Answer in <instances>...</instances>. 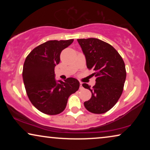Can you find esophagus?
Wrapping results in <instances>:
<instances>
[{"instance_id": "1", "label": "esophagus", "mask_w": 150, "mask_h": 150, "mask_svg": "<svg viewBox=\"0 0 150 150\" xmlns=\"http://www.w3.org/2000/svg\"><path fill=\"white\" fill-rule=\"evenodd\" d=\"M80 89H83V83H80V87H79Z\"/></svg>"}]
</instances>
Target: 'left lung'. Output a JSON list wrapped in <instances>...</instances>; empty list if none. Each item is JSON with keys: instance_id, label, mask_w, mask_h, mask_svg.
<instances>
[{"instance_id": "8db88e82", "label": "left lung", "mask_w": 150, "mask_h": 150, "mask_svg": "<svg viewBox=\"0 0 150 150\" xmlns=\"http://www.w3.org/2000/svg\"><path fill=\"white\" fill-rule=\"evenodd\" d=\"M77 41L85 56L87 68L95 71L92 75L96 78L92 88L83 84L91 92V98L84 102V106L93 113H104L113 107L122 96L126 78L124 60L111 45L103 41L96 38Z\"/></svg>"}]
</instances>
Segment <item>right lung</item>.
<instances>
[{
    "mask_svg": "<svg viewBox=\"0 0 150 150\" xmlns=\"http://www.w3.org/2000/svg\"><path fill=\"white\" fill-rule=\"evenodd\" d=\"M73 41H48L35 48L24 61L22 78L26 93L33 105L43 113H61L69 96L79 89V82L74 78L64 82L55 79L54 67L60 62L61 51Z\"/></svg>",
    "mask_w": 150,
    "mask_h": 150,
    "instance_id": "add662e5",
    "label": "right lung"
}]
</instances>
